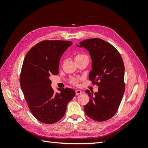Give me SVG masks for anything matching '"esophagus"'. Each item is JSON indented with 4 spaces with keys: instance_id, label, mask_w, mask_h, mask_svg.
<instances>
[{
    "instance_id": "esophagus-1",
    "label": "esophagus",
    "mask_w": 148,
    "mask_h": 148,
    "mask_svg": "<svg viewBox=\"0 0 148 148\" xmlns=\"http://www.w3.org/2000/svg\"><path fill=\"white\" fill-rule=\"evenodd\" d=\"M75 92H76V95H80V94L83 93V91L82 90H80V89H77V90L75 91Z\"/></svg>"
}]
</instances>
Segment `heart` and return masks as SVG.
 Masks as SVG:
<instances>
[{"label":"heart","instance_id":"b5f03b06","mask_svg":"<svg viewBox=\"0 0 148 148\" xmlns=\"http://www.w3.org/2000/svg\"><path fill=\"white\" fill-rule=\"evenodd\" d=\"M88 57V56L85 54H83V53H79V54H78L77 56H76L75 59H77V58H82V57ZM79 81V78H73L72 79H71L70 83L73 85H77Z\"/></svg>","mask_w":148,"mask_h":148}]
</instances>
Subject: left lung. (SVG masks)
<instances>
[{"label": "left lung", "mask_w": 148, "mask_h": 148, "mask_svg": "<svg viewBox=\"0 0 148 148\" xmlns=\"http://www.w3.org/2000/svg\"><path fill=\"white\" fill-rule=\"evenodd\" d=\"M77 46L89 51L92 59L89 79L98 86L95 94L86 91L90 99L85 113L97 122L109 120L117 112L125 89L122 58L112 44L99 38L85 39Z\"/></svg>", "instance_id": "1"}]
</instances>
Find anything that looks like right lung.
I'll return each mask as SVG.
<instances>
[{"label": "right lung", "mask_w": 148, "mask_h": 148, "mask_svg": "<svg viewBox=\"0 0 148 148\" xmlns=\"http://www.w3.org/2000/svg\"><path fill=\"white\" fill-rule=\"evenodd\" d=\"M72 42L46 40L38 43L26 53L20 83L31 112L40 122L52 124L64 117L66 106L75 96L73 89L51 87V75L59 73L60 57Z\"/></svg>", "instance_id": "obj_1"}]
</instances>
